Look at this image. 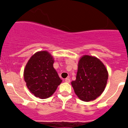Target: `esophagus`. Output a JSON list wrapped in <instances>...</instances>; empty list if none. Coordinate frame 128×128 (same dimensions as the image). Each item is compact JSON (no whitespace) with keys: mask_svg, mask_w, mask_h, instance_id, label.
Listing matches in <instances>:
<instances>
[{"mask_svg":"<svg viewBox=\"0 0 128 128\" xmlns=\"http://www.w3.org/2000/svg\"><path fill=\"white\" fill-rule=\"evenodd\" d=\"M65 82L66 83H70V78H66Z\"/></svg>","mask_w":128,"mask_h":128,"instance_id":"obj_1","label":"esophagus"}]
</instances>
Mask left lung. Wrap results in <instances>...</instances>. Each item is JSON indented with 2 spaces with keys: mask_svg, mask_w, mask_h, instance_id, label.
I'll return each instance as SVG.
<instances>
[{
  "mask_svg": "<svg viewBox=\"0 0 128 128\" xmlns=\"http://www.w3.org/2000/svg\"><path fill=\"white\" fill-rule=\"evenodd\" d=\"M108 78V72L102 61L96 57L85 55L78 60L76 78L71 82V86L78 98L88 102L103 92Z\"/></svg>",
  "mask_w": 128,
  "mask_h": 128,
  "instance_id": "left-lung-1",
  "label": "left lung"
}]
</instances>
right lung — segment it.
<instances>
[{"label": "right lung", "instance_id": "obj_1", "mask_svg": "<svg viewBox=\"0 0 128 128\" xmlns=\"http://www.w3.org/2000/svg\"><path fill=\"white\" fill-rule=\"evenodd\" d=\"M54 58L46 50L39 51L31 56L25 65L24 80L34 96L46 99L53 95L62 80L54 68Z\"/></svg>", "mask_w": 128, "mask_h": 128}]
</instances>
